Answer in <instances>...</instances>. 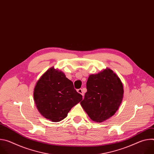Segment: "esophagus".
Returning a JSON list of instances; mask_svg holds the SVG:
<instances>
[{
  "label": "esophagus",
  "instance_id": "esophagus-1",
  "mask_svg": "<svg viewBox=\"0 0 154 154\" xmlns=\"http://www.w3.org/2000/svg\"><path fill=\"white\" fill-rule=\"evenodd\" d=\"M77 92L79 93H80V94H81L82 95V96L83 97L84 96V93H83V90H82V89H81V88H80V89H78L77 90Z\"/></svg>",
  "mask_w": 154,
  "mask_h": 154
}]
</instances>
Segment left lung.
Wrapping results in <instances>:
<instances>
[{"mask_svg": "<svg viewBox=\"0 0 154 154\" xmlns=\"http://www.w3.org/2000/svg\"><path fill=\"white\" fill-rule=\"evenodd\" d=\"M86 89L87 92L80 103L88 115L95 122H101L112 117L122 102V83L109 69L90 75L86 82Z\"/></svg>", "mask_w": 154, "mask_h": 154, "instance_id": "obj_1", "label": "left lung"}]
</instances>
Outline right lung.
I'll list each match as a JSON object with an SVG mask.
<instances>
[{
    "instance_id": "1",
    "label": "right lung",
    "mask_w": 154,
    "mask_h": 154,
    "mask_svg": "<svg viewBox=\"0 0 154 154\" xmlns=\"http://www.w3.org/2000/svg\"><path fill=\"white\" fill-rule=\"evenodd\" d=\"M33 97L39 113L52 122H60L82 100L72 82L63 72L51 68L37 82Z\"/></svg>"
}]
</instances>
